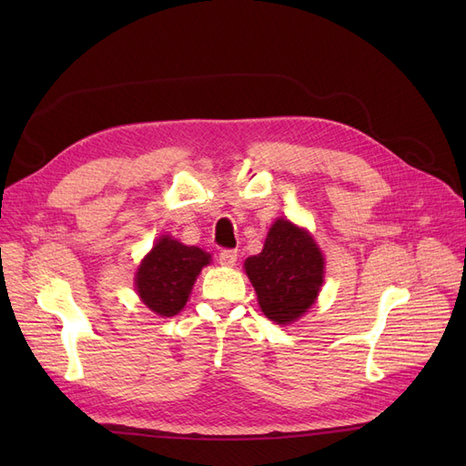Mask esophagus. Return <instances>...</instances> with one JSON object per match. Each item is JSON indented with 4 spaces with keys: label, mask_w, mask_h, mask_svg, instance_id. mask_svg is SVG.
<instances>
[{
    "label": "esophagus",
    "mask_w": 466,
    "mask_h": 466,
    "mask_svg": "<svg viewBox=\"0 0 466 466\" xmlns=\"http://www.w3.org/2000/svg\"><path fill=\"white\" fill-rule=\"evenodd\" d=\"M237 257L238 255H237L235 248H223L219 252V264H223V266H235Z\"/></svg>",
    "instance_id": "1"
}]
</instances>
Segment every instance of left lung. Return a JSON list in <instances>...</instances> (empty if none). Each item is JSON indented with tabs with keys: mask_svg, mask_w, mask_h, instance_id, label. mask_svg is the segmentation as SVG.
Listing matches in <instances>:
<instances>
[{
	"mask_svg": "<svg viewBox=\"0 0 466 466\" xmlns=\"http://www.w3.org/2000/svg\"><path fill=\"white\" fill-rule=\"evenodd\" d=\"M245 270L257 289L262 313L286 324L315 303L322 286L324 258L303 229L288 219H278L260 255L247 258Z\"/></svg>",
	"mask_w": 466,
	"mask_h": 466,
	"instance_id": "1",
	"label": "left lung"
}]
</instances>
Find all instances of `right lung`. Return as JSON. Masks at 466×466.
<instances>
[{
  "instance_id": "obj_1",
  "label": "right lung",
  "mask_w": 466,
  "mask_h": 466,
  "mask_svg": "<svg viewBox=\"0 0 466 466\" xmlns=\"http://www.w3.org/2000/svg\"><path fill=\"white\" fill-rule=\"evenodd\" d=\"M209 264V255L187 247L171 237H161L136 274L139 298L161 317H173L187 305L196 276Z\"/></svg>"
}]
</instances>
